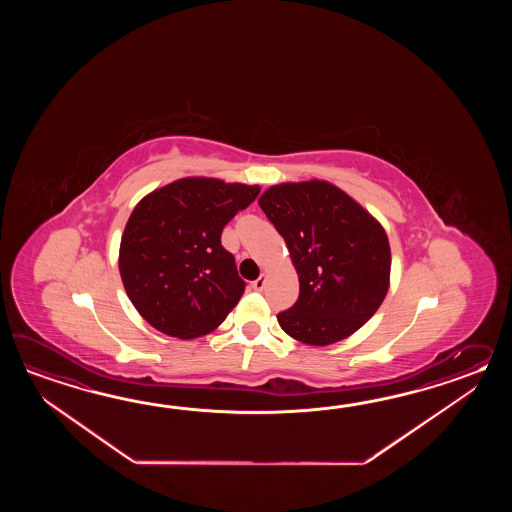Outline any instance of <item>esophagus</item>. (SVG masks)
Masks as SVG:
<instances>
[{
    "mask_svg": "<svg viewBox=\"0 0 512 512\" xmlns=\"http://www.w3.org/2000/svg\"><path fill=\"white\" fill-rule=\"evenodd\" d=\"M265 282H267V278H265V276L261 274L258 280H254V282H252V289H254V291H263V287H265Z\"/></svg>",
    "mask_w": 512,
    "mask_h": 512,
    "instance_id": "1",
    "label": "esophagus"
}]
</instances>
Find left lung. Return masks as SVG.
<instances>
[{
    "mask_svg": "<svg viewBox=\"0 0 512 512\" xmlns=\"http://www.w3.org/2000/svg\"><path fill=\"white\" fill-rule=\"evenodd\" d=\"M261 210L285 240L300 294L278 313L289 337L329 346L353 335L381 307L392 254L381 223L326 181L283 183L261 194Z\"/></svg>",
    "mask_w": 512,
    "mask_h": 512,
    "instance_id": "left-lung-1",
    "label": "left lung"
}]
</instances>
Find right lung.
Segmentation results:
<instances>
[{"label":"right lung","mask_w":512,"mask_h":512,"mask_svg":"<svg viewBox=\"0 0 512 512\" xmlns=\"http://www.w3.org/2000/svg\"><path fill=\"white\" fill-rule=\"evenodd\" d=\"M260 186L185 177L133 208L120 240L119 269L131 304L170 337L207 335L245 291L221 232Z\"/></svg>","instance_id":"1"}]
</instances>
